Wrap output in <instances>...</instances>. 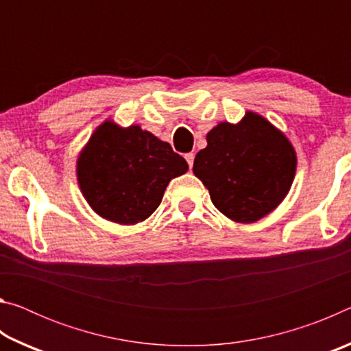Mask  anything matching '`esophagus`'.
I'll return each instance as SVG.
<instances>
[{
  "label": "esophagus",
  "instance_id": "34e87169",
  "mask_svg": "<svg viewBox=\"0 0 351 351\" xmlns=\"http://www.w3.org/2000/svg\"><path fill=\"white\" fill-rule=\"evenodd\" d=\"M186 161L189 164V167L192 169L193 167V161H195V153H187L186 154Z\"/></svg>",
  "mask_w": 351,
  "mask_h": 351
}]
</instances>
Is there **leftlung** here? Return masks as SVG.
I'll use <instances>...</instances> for the list:
<instances>
[{
	"label": "left lung",
	"mask_w": 351,
	"mask_h": 351,
	"mask_svg": "<svg viewBox=\"0 0 351 351\" xmlns=\"http://www.w3.org/2000/svg\"><path fill=\"white\" fill-rule=\"evenodd\" d=\"M193 173L217 209L239 223H254L276 209L293 184L295 153L268 121L247 112L239 123L223 122L207 133Z\"/></svg>",
	"instance_id": "8db88e82"
}]
</instances>
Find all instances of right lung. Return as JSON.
I'll return each mask as SVG.
<instances>
[{"instance_id": "1", "label": "right lung", "mask_w": 351, "mask_h": 351, "mask_svg": "<svg viewBox=\"0 0 351 351\" xmlns=\"http://www.w3.org/2000/svg\"><path fill=\"white\" fill-rule=\"evenodd\" d=\"M189 165L167 142L105 122L82 152L77 176L83 195L100 217L121 224L144 221L161 204L171 178Z\"/></svg>"}]
</instances>
